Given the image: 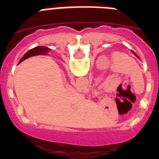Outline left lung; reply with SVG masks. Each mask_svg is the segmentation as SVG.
Returning a JSON list of instances; mask_svg holds the SVG:
<instances>
[{
  "instance_id": "obj_1",
  "label": "left lung",
  "mask_w": 159,
  "mask_h": 159,
  "mask_svg": "<svg viewBox=\"0 0 159 159\" xmlns=\"http://www.w3.org/2000/svg\"><path fill=\"white\" fill-rule=\"evenodd\" d=\"M133 53H134V55H135L136 57H138V56H137V54H136V53H134V52H133Z\"/></svg>"
}]
</instances>
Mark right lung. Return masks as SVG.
Segmentation results:
<instances>
[{"mask_svg": "<svg viewBox=\"0 0 159 159\" xmlns=\"http://www.w3.org/2000/svg\"><path fill=\"white\" fill-rule=\"evenodd\" d=\"M49 51V48H47V47H43V46H39V47H36V48H34L32 49H30V51H28L24 55L22 58L20 59V62L24 61L26 58H28L30 57H32V56H35V55H44L48 53Z\"/></svg>", "mask_w": 159, "mask_h": 159, "instance_id": "add662e5", "label": "right lung"}]
</instances>
